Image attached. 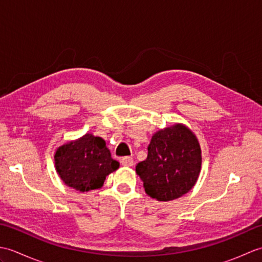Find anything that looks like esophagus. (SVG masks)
I'll list each match as a JSON object with an SVG mask.
<instances>
[{
    "label": "esophagus",
    "mask_w": 262,
    "mask_h": 262,
    "mask_svg": "<svg viewBox=\"0 0 262 262\" xmlns=\"http://www.w3.org/2000/svg\"><path fill=\"white\" fill-rule=\"evenodd\" d=\"M121 164L124 166H133L134 165V160L130 157H125L121 159Z\"/></svg>",
    "instance_id": "obj_1"
}]
</instances>
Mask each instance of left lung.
<instances>
[{"instance_id":"left-lung-1","label":"left lung","mask_w":262,"mask_h":262,"mask_svg":"<svg viewBox=\"0 0 262 262\" xmlns=\"http://www.w3.org/2000/svg\"><path fill=\"white\" fill-rule=\"evenodd\" d=\"M146 160L136 165L145 192L169 202L187 193L196 183L202 168V151L196 136L177 124L154 134Z\"/></svg>"}]
</instances>
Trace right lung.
Listing matches in <instances>:
<instances>
[{
  "label": "right lung",
  "mask_w": 262,
  "mask_h": 262,
  "mask_svg": "<svg viewBox=\"0 0 262 262\" xmlns=\"http://www.w3.org/2000/svg\"><path fill=\"white\" fill-rule=\"evenodd\" d=\"M55 166L66 185L84 192L101 187L105 177L118 169L119 163L111 158L101 137L85 134L57 149Z\"/></svg>",
  "instance_id": "obj_1"
}]
</instances>
